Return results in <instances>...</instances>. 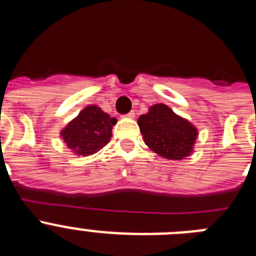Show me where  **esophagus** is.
<instances>
[{
  "label": "esophagus",
  "mask_w": 256,
  "mask_h": 256,
  "mask_svg": "<svg viewBox=\"0 0 256 256\" xmlns=\"http://www.w3.org/2000/svg\"><path fill=\"white\" fill-rule=\"evenodd\" d=\"M134 112H128V114L126 115H124V116L126 118H128V119H133V118H134Z\"/></svg>",
  "instance_id": "34e87169"
}]
</instances>
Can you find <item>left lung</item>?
Here are the masks:
<instances>
[{
    "instance_id": "8db88e82",
    "label": "left lung",
    "mask_w": 256,
    "mask_h": 256,
    "mask_svg": "<svg viewBox=\"0 0 256 256\" xmlns=\"http://www.w3.org/2000/svg\"><path fill=\"white\" fill-rule=\"evenodd\" d=\"M148 148L166 160H183L195 148L198 130L165 104H155L137 120Z\"/></svg>"
}]
</instances>
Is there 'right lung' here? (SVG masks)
Listing matches in <instances>:
<instances>
[{"label": "right lung", "mask_w": 256, "mask_h": 256, "mask_svg": "<svg viewBox=\"0 0 256 256\" xmlns=\"http://www.w3.org/2000/svg\"><path fill=\"white\" fill-rule=\"evenodd\" d=\"M116 119L96 105L84 108L61 130L60 137L66 148L78 156H90L110 142Z\"/></svg>", "instance_id": "right-lung-1"}]
</instances>
